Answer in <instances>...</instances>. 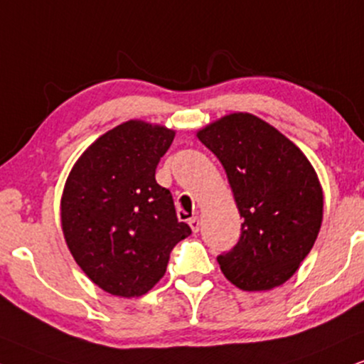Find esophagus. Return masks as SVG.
<instances>
[{"instance_id":"esophagus-1","label":"esophagus","mask_w":364,"mask_h":364,"mask_svg":"<svg viewBox=\"0 0 364 364\" xmlns=\"http://www.w3.org/2000/svg\"><path fill=\"white\" fill-rule=\"evenodd\" d=\"M188 225H190V227H191L193 233H198V232H200L201 223H200V218H198V216H193V218L188 220Z\"/></svg>"}]
</instances>
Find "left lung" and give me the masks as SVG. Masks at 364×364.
<instances>
[{"label": "left lung", "mask_w": 364, "mask_h": 364, "mask_svg": "<svg viewBox=\"0 0 364 364\" xmlns=\"http://www.w3.org/2000/svg\"><path fill=\"white\" fill-rule=\"evenodd\" d=\"M220 159L243 218L220 269L242 291H270L296 274L323 222V188L304 153L277 129L235 112L196 132Z\"/></svg>", "instance_id": "left-lung-1"}]
</instances>
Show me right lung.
Listing matches in <instances>:
<instances>
[{
  "label": "right lung",
  "mask_w": 364,
  "mask_h": 364,
  "mask_svg": "<svg viewBox=\"0 0 364 364\" xmlns=\"http://www.w3.org/2000/svg\"><path fill=\"white\" fill-rule=\"evenodd\" d=\"M174 131L127 121L90 144L68 174L60 215L68 250L95 285L139 297L166 272L169 254L191 233L156 168Z\"/></svg>",
  "instance_id": "obj_1"
}]
</instances>
